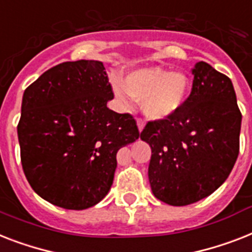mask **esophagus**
I'll use <instances>...</instances> for the list:
<instances>
[{
	"label": "esophagus",
	"mask_w": 252,
	"mask_h": 252,
	"mask_svg": "<svg viewBox=\"0 0 252 252\" xmlns=\"http://www.w3.org/2000/svg\"><path fill=\"white\" fill-rule=\"evenodd\" d=\"M137 126H138V130H140V132H142L145 128L144 122H142V120H137Z\"/></svg>",
	"instance_id": "obj_1"
}]
</instances>
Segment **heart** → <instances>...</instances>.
I'll use <instances>...</instances> for the list:
<instances>
[{
    "instance_id": "b5f03b06",
    "label": "heart",
    "mask_w": 252,
    "mask_h": 252,
    "mask_svg": "<svg viewBox=\"0 0 252 252\" xmlns=\"http://www.w3.org/2000/svg\"><path fill=\"white\" fill-rule=\"evenodd\" d=\"M114 93L120 101L128 97L140 101L147 119L160 122L173 116L185 106L190 94V80L183 72H171L161 67L134 69L124 83H114Z\"/></svg>"
}]
</instances>
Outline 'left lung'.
<instances>
[{"mask_svg":"<svg viewBox=\"0 0 252 252\" xmlns=\"http://www.w3.org/2000/svg\"><path fill=\"white\" fill-rule=\"evenodd\" d=\"M193 89L177 114L147 123L141 140L151 147L149 183L155 198L186 206L219 189L239 153L242 115L233 84L206 62L195 63Z\"/></svg>","mask_w":252,"mask_h":252,"instance_id":"1","label":"left lung"}]
</instances>
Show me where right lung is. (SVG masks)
Returning <instances> with one entry per match:
<instances>
[{"instance_id": "right-lung-1", "label": "right lung", "mask_w": 252, "mask_h": 252, "mask_svg": "<svg viewBox=\"0 0 252 252\" xmlns=\"http://www.w3.org/2000/svg\"><path fill=\"white\" fill-rule=\"evenodd\" d=\"M112 98L103 63L85 59L54 66L24 91L20 158L42 199L85 210L107 195L118 151L140 136L129 114L107 107Z\"/></svg>"}]
</instances>
